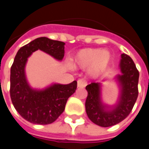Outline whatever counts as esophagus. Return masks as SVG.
<instances>
[{
	"label": "esophagus",
	"mask_w": 149,
	"mask_h": 149,
	"mask_svg": "<svg viewBox=\"0 0 149 149\" xmlns=\"http://www.w3.org/2000/svg\"><path fill=\"white\" fill-rule=\"evenodd\" d=\"M87 82L83 80V79H79L77 81V87L78 88H84L86 86Z\"/></svg>",
	"instance_id": "esophagus-1"
}]
</instances>
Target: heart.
<instances>
[{"label":"heart","mask_w":149,"mask_h":149,"mask_svg":"<svg viewBox=\"0 0 149 149\" xmlns=\"http://www.w3.org/2000/svg\"><path fill=\"white\" fill-rule=\"evenodd\" d=\"M110 53L99 49H83L78 51L73 56L72 61L75 67L88 68V73L97 77L106 68L110 61Z\"/></svg>","instance_id":"b5f03b06"}]
</instances>
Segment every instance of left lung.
Wrapping results in <instances>:
<instances>
[{
    "label": "left lung",
    "instance_id": "left-lung-1",
    "mask_svg": "<svg viewBox=\"0 0 149 149\" xmlns=\"http://www.w3.org/2000/svg\"><path fill=\"white\" fill-rule=\"evenodd\" d=\"M120 68L122 74L118 75L116 79L120 86V95L115 106H107L102 103L100 83L93 82L85 88L88 92L86 113L91 121L101 127L113 126L125 120L137 99L139 72L132 59L125 53L121 54Z\"/></svg>",
    "mask_w": 149,
    "mask_h": 149
}]
</instances>
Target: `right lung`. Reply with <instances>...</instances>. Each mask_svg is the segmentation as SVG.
Returning a JSON list of instances; mask_svg holds the SVG:
<instances>
[{
  "instance_id": "right-lung-1",
  "label": "right lung",
  "mask_w": 149,
  "mask_h": 149,
  "mask_svg": "<svg viewBox=\"0 0 149 149\" xmlns=\"http://www.w3.org/2000/svg\"><path fill=\"white\" fill-rule=\"evenodd\" d=\"M65 43L39 37L18 50L10 70V97L18 113L27 121L37 125L54 122L64 112L68 97L74 93L77 82L54 84L42 90L29 86L24 68L28 58L38 49L58 61L65 56Z\"/></svg>"
}]
</instances>
